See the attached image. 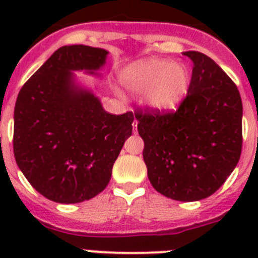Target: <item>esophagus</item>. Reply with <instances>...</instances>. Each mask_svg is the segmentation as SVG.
<instances>
[{"label": "esophagus", "instance_id": "obj_1", "mask_svg": "<svg viewBox=\"0 0 258 258\" xmlns=\"http://www.w3.org/2000/svg\"><path fill=\"white\" fill-rule=\"evenodd\" d=\"M137 126H138V121H137V120H134V121H133V127H134V129H137Z\"/></svg>", "mask_w": 258, "mask_h": 258}]
</instances>
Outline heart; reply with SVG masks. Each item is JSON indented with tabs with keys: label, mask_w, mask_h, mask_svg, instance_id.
Segmentation results:
<instances>
[{
	"label": "heart",
	"mask_w": 258,
	"mask_h": 258,
	"mask_svg": "<svg viewBox=\"0 0 258 258\" xmlns=\"http://www.w3.org/2000/svg\"><path fill=\"white\" fill-rule=\"evenodd\" d=\"M118 80L133 94H143L146 106L155 112H173L186 99L191 74L186 64L168 59L147 58L125 66Z\"/></svg>",
	"instance_id": "obj_1"
}]
</instances>
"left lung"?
Wrapping results in <instances>:
<instances>
[{
  "label": "left lung",
  "instance_id": "left-lung-1",
  "mask_svg": "<svg viewBox=\"0 0 258 258\" xmlns=\"http://www.w3.org/2000/svg\"><path fill=\"white\" fill-rule=\"evenodd\" d=\"M192 60L188 94L174 113L137 112L143 160L157 192L178 202L211 197L240 159L243 104L236 85L206 54Z\"/></svg>",
  "mask_w": 258,
  "mask_h": 258
}]
</instances>
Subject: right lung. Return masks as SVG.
Wrapping results in <instances>:
<instances>
[{
    "label": "right lung",
    "instance_id": "1",
    "mask_svg": "<svg viewBox=\"0 0 258 258\" xmlns=\"http://www.w3.org/2000/svg\"><path fill=\"white\" fill-rule=\"evenodd\" d=\"M108 51L86 45L56 50L20 89L14 109V155L46 199L75 204L106 188L132 136L134 116L108 113L75 72L101 77Z\"/></svg>",
    "mask_w": 258,
    "mask_h": 258
}]
</instances>
